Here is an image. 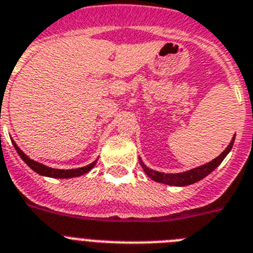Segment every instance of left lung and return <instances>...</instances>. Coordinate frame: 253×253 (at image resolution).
Here are the masks:
<instances>
[{
	"instance_id": "obj_1",
	"label": "left lung",
	"mask_w": 253,
	"mask_h": 253,
	"mask_svg": "<svg viewBox=\"0 0 253 253\" xmlns=\"http://www.w3.org/2000/svg\"><path fill=\"white\" fill-rule=\"evenodd\" d=\"M234 139H236V136L233 137L230 144L228 145V148L225 149V150L219 155V157H216L214 160H211L210 163H206L205 166L197 167V168H193L191 169V170H187V172H183V173H175L174 174V173L157 172V170H153V169L148 168V167L145 166L140 158L139 160L142 169H144V172L146 173L148 177H150L153 181L159 182V183H166L168 184V186H178V187H181V186H188V184L196 183V182L201 181L203 178H205L206 175L210 174L215 168H218L219 164L224 160V158L227 157L228 153L232 150Z\"/></svg>"
}]
</instances>
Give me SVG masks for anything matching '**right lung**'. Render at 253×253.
<instances>
[{
	"label": "right lung",
	"instance_id": "1",
	"mask_svg": "<svg viewBox=\"0 0 253 253\" xmlns=\"http://www.w3.org/2000/svg\"><path fill=\"white\" fill-rule=\"evenodd\" d=\"M12 144H14L17 154H19L21 159H23L24 162L28 164V167H30V168H32L34 172L38 173V174L45 175V177H52V178H74V177H79V175H83V174H85V173H87L90 169H93L94 166L96 164V160H94L91 164H89V166H86V167H81V168L54 169V168H50V167L44 166V164L38 163V162H34V160L30 159L28 155H25V154L20 150V148H19L16 144H15V141H12Z\"/></svg>",
	"mask_w": 253,
	"mask_h": 253
}]
</instances>
